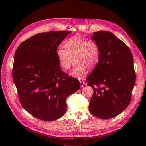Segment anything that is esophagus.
Wrapping results in <instances>:
<instances>
[{
    "label": "esophagus",
    "instance_id": "34e87169",
    "mask_svg": "<svg viewBox=\"0 0 146 146\" xmlns=\"http://www.w3.org/2000/svg\"><path fill=\"white\" fill-rule=\"evenodd\" d=\"M80 84L81 88H83V87H84V86L86 84V83L83 81H80Z\"/></svg>",
    "mask_w": 146,
    "mask_h": 146
}]
</instances>
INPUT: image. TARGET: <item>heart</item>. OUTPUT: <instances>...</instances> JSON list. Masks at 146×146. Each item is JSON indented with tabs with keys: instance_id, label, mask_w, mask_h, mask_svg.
Wrapping results in <instances>:
<instances>
[{
	"instance_id": "heart-1",
	"label": "heart",
	"mask_w": 146,
	"mask_h": 146,
	"mask_svg": "<svg viewBox=\"0 0 146 146\" xmlns=\"http://www.w3.org/2000/svg\"><path fill=\"white\" fill-rule=\"evenodd\" d=\"M99 48L93 41H88L76 36L65 43V48L60 47L56 51L57 58L60 66L64 70H69L73 64L75 66L70 74L78 79L86 76L88 68L92 69L99 60Z\"/></svg>"
}]
</instances>
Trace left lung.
Here are the masks:
<instances>
[{
    "label": "left lung",
    "instance_id": "1",
    "mask_svg": "<svg viewBox=\"0 0 146 146\" xmlns=\"http://www.w3.org/2000/svg\"><path fill=\"white\" fill-rule=\"evenodd\" d=\"M91 38L100 54L98 64L87 78L94 91L89 110L98 118L109 119L121 113L131 102L136 81L133 58L129 47L111 32H96Z\"/></svg>",
    "mask_w": 146,
    "mask_h": 146
}]
</instances>
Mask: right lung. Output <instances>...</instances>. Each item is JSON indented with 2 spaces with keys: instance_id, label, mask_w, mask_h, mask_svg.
Here are the masks:
<instances>
[{
  "instance_id": "right-lung-1",
  "label": "right lung",
  "mask_w": 146,
  "mask_h": 146,
  "mask_svg": "<svg viewBox=\"0 0 146 146\" xmlns=\"http://www.w3.org/2000/svg\"><path fill=\"white\" fill-rule=\"evenodd\" d=\"M71 31L36 34L23 41L14 55L13 79L23 108L50 121L66 111L67 97L80 88L79 81L60 69L57 47Z\"/></svg>"
}]
</instances>
